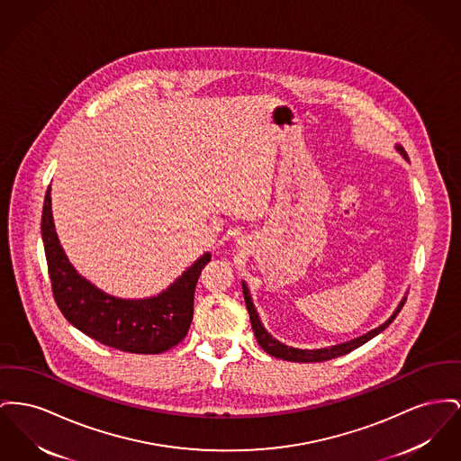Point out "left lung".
<instances>
[{"label": "left lung", "instance_id": "1", "mask_svg": "<svg viewBox=\"0 0 461 461\" xmlns=\"http://www.w3.org/2000/svg\"><path fill=\"white\" fill-rule=\"evenodd\" d=\"M395 149L402 155L404 160L407 158V153L404 151V148L401 144H395ZM242 289H244L245 306L249 310V317H250V324H252V330H254V336L259 343V347L267 353H270L271 357H276V358H284V360H289V362H324V360H330V358H336V357H341V355H347V353L352 352L355 348L362 347L364 343H367L369 339H373L375 336H378L381 330H384L388 325L393 322V319L397 317V313L402 310L404 303H406V296L402 298V301L399 303V306L395 308V312L390 315V319L386 322L378 325L376 329L358 336V338H353L350 341H345V343H339V345H332V347H325V348H315V350H303V348H294V347H287L284 343H280L278 339H275L271 336L270 332L265 329V325L261 322L258 312H256V306L252 303L250 298V293L247 289V284L242 282Z\"/></svg>", "mask_w": 461, "mask_h": 461}]
</instances>
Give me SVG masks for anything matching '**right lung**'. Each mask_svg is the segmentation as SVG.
Returning <instances> with one entry per match:
<instances>
[{
  "mask_svg": "<svg viewBox=\"0 0 461 461\" xmlns=\"http://www.w3.org/2000/svg\"><path fill=\"white\" fill-rule=\"evenodd\" d=\"M41 239L55 303L83 334L111 348L144 355L167 352L185 339L193 321L194 287L211 261L209 252L160 294L122 299L97 289L69 263L55 233L50 188L43 203Z\"/></svg>",
  "mask_w": 461,
  "mask_h": 461,
  "instance_id": "obj_1",
  "label": "right lung"
}]
</instances>
